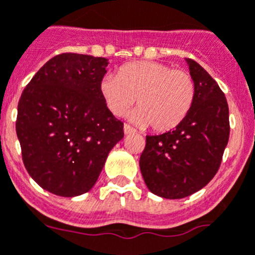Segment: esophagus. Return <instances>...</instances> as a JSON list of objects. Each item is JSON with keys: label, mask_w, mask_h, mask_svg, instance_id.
<instances>
[{"label": "esophagus", "mask_w": 255, "mask_h": 255, "mask_svg": "<svg viewBox=\"0 0 255 255\" xmlns=\"http://www.w3.org/2000/svg\"><path fill=\"white\" fill-rule=\"evenodd\" d=\"M135 131H136V130H135L134 128H131L130 125H128V124H125V125H124V132H125V135L134 134Z\"/></svg>", "instance_id": "1"}]
</instances>
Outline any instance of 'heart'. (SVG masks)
I'll list each match as a JSON object with an SVG mask.
<instances>
[{
    "label": "heart",
    "instance_id": "1",
    "mask_svg": "<svg viewBox=\"0 0 255 255\" xmlns=\"http://www.w3.org/2000/svg\"><path fill=\"white\" fill-rule=\"evenodd\" d=\"M100 92L112 115L128 114L129 120L139 126L151 125L154 131L176 129L187 118L196 97V85L184 71H176L159 62H134L123 65L118 77L106 74L100 82Z\"/></svg>",
    "mask_w": 255,
    "mask_h": 255
}]
</instances>
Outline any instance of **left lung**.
I'll return each instance as SVG.
<instances>
[{
  "mask_svg": "<svg viewBox=\"0 0 255 255\" xmlns=\"http://www.w3.org/2000/svg\"><path fill=\"white\" fill-rule=\"evenodd\" d=\"M196 97L187 118L174 130L146 135L139 165L151 193L169 200L202 190L216 173L229 141V106L215 79L187 59Z\"/></svg>",
  "mask_w": 255,
  "mask_h": 255,
  "instance_id": "8db88e82",
  "label": "left lung"
}]
</instances>
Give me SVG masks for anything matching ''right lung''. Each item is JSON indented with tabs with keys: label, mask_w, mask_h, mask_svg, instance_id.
Segmentation results:
<instances>
[{
	"label": "right lung",
	"mask_w": 255,
	"mask_h": 255,
	"mask_svg": "<svg viewBox=\"0 0 255 255\" xmlns=\"http://www.w3.org/2000/svg\"><path fill=\"white\" fill-rule=\"evenodd\" d=\"M109 59L64 53L36 72L17 106L16 134L30 177L63 197L95 186L124 124L107 109L100 82Z\"/></svg>",
	"instance_id": "obj_1"
}]
</instances>
